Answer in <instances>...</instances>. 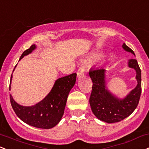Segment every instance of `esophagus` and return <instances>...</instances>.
<instances>
[{"mask_svg":"<svg viewBox=\"0 0 149 149\" xmlns=\"http://www.w3.org/2000/svg\"><path fill=\"white\" fill-rule=\"evenodd\" d=\"M83 73H84V69H83V68L81 67V68H78V71H77V76H78V77L80 78V77H81V76H83Z\"/></svg>","mask_w":149,"mask_h":149,"instance_id":"obj_1","label":"esophagus"}]
</instances>
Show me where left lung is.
Here are the masks:
<instances>
[{
	"instance_id": "obj_1",
	"label": "left lung",
	"mask_w": 149,
	"mask_h": 149,
	"mask_svg": "<svg viewBox=\"0 0 149 149\" xmlns=\"http://www.w3.org/2000/svg\"><path fill=\"white\" fill-rule=\"evenodd\" d=\"M122 48L135 56L134 52L125 43ZM128 66L135 70L137 85L123 98L116 96L107 88L104 68L90 71V77L93 83L90 105L93 114L98 120L109 124L120 122L129 117L136 108L141 93V69L136 59L129 60Z\"/></svg>"
}]
</instances>
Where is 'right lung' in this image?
Instances as JSON below:
<instances>
[{
	"label": "right lung",
	"instance_id": "1",
	"mask_svg": "<svg viewBox=\"0 0 149 149\" xmlns=\"http://www.w3.org/2000/svg\"><path fill=\"white\" fill-rule=\"evenodd\" d=\"M37 46L32 45L21 55L19 61L24 56L32 53ZM14 68L13 71L15 69ZM13 74L11 75L9 90H11ZM76 81V73L59 78L55 81L50 92L40 102L32 106H23L14 100L10 94L11 105L17 117L24 123L40 129H51L54 127L61 120L64 112L67 98Z\"/></svg>",
	"mask_w": 149,
	"mask_h": 149
}]
</instances>
